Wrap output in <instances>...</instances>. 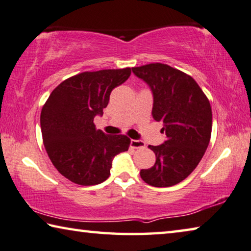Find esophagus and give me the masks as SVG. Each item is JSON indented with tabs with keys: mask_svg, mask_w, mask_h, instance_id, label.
I'll return each instance as SVG.
<instances>
[{
	"mask_svg": "<svg viewBox=\"0 0 251 251\" xmlns=\"http://www.w3.org/2000/svg\"><path fill=\"white\" fill-rule=\"evenodd\" d=\"M130 147L133 148V149H140V148L146 147V143L141 140H131Z\"/></svg>",
	"mask_w": 251,
	"mask_h": 251,
	"instance_id": "obj_1",
	"label": "esophagus"
}]
</instances>
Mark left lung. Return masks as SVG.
<instances>
[{
  "instance_id": "obj_1",
  "label": "left lung",
  "mask_w": 251,
  "mask_h": 251,
  "mask_svg": "<svg viewBox=\"0 0 251 251\" xmlns=\"http://www.w3.org/2000/svg\"><path fill=\"white\" fill-rule=\"evenodd\" d=\"M132 71L152 90V116L167 134L163 145L149 146L155 163L140 176L150 186H175L196 169L206 152L212 129L210 102L190 75L168 64L150 63Z\"/></svg>"
}]
</instances>
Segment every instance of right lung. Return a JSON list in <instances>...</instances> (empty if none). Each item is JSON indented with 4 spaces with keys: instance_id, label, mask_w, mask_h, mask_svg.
I'll return each instance as SVG.
<instances>
[{
    "instance_id": "right-lung-1",
    "label": "right lung",
    "mask_w": 251,
    "mask_h": 251,
    "mask_svg": "<svg viewBox=\"0 0 251 251\" xmlns=\"http://www.w3.org/2000/svg\"><path fill=\"white\" fill-rule=\"evenodd\" d=\"M131 68L87 71L57 85L41 111L44 148L56 170L80 186H93L109 178L112 159L126 151L125 134L98 130L94 117L103 113L110 93L128 80Z\"/></svg>"
}]
</instances>
